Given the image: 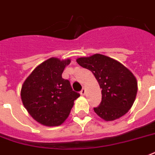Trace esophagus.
<instances>
[{
	"label": "esophagus",
	"mask_w": 155,
	"mask_h": 155,
	"mask_svg": "<svg viewBox=\"0 0 155 155\" xmlns=\"http://www.w3.org/2000/svg\"><path fill=\"white\" fill-rule=\"evenodd\" d=\"M80 93H81V95H85V93H86V88H85V87H83V88H82V91H80Z\"/></svg>",
	"instance_id": "esophagus-1"
}]
</instances>
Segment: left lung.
Listing matches in <instances>:
<instances>
[{
  "label": "left lung",
  "mask_w": 155,
  "mask_h": 155,
  "mask_svg": "<svg viewBox=\"0 0 155 155\" xmlns=\"http://www.w3.org/2000/svg\"><path fill=\"white\" fill-rule=\"evenodd\" d=\"M77 62L93 73L102 89V100L95 114L105 121H113L126 114L134 103L137 82L131 71L112 58L95 54L82 57Z\"/></svg>",
  "instance_id": "8db88e82"
}]
</instances>
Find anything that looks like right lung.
Returning <instances> with one entry per match:
<instances>
[{
  "instance_id": "add662e5",
  "label": "right lung",
  "mask_w": 155,
  "mask_h": 155,
  "mask_svg": "<svg viewBox=\"0 0 155 155\" xmlns=\"http://www.w3.org/2000/svg\"><path fill=\"white\" fill-rule=\"evenodd\" d=\"M69 64L70 60L51 58L38 65L23 84V104L29 114L42 125H61L80 96L73 91L70 82L62 78L65 66Z\"/></svg>"
}]
</instances>
